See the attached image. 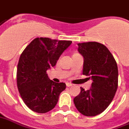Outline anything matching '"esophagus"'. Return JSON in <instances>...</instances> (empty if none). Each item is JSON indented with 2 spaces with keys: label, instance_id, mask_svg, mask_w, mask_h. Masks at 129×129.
Returning <instances> with one entry per match:
<instances>
[{
  "label": "esophagus",
  "instance_id": "obj_1",
  "mask_svg": "<svg viewBox=\"0 0 129 129\" xmlns=\"http://www.w3.org/2000/svg\"><path fill=\"white\" fill-rule=\"evenodd\" d=\"M66 85H67V86H68V87H69V86H71L73 84H71V83H69V82H67L66 83Z\"/></svg>",
  "mask_w": 129,
  "mask_h": 129
}]
</instances>
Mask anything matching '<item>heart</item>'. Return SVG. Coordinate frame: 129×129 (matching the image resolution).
<instances>
[{
  "instance_id": "1",
  "label": "heart",
  "mask_w": 129,
  "mask_h": 129,
  "mask_svg": "<svg viewBox=\"0 0 129 129\" xmlns=\"http://www.w3.org/2000/svg\"><path fill=\"white\" fill-rule=\"evenodd\" d=\"M75 54H76V53H75Z\"/></svg>"
}]
</instances>
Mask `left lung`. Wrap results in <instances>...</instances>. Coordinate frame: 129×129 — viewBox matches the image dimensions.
Segmentation results:
<instances>
[{
  "mask_svg": "<svg viewBox=\"0 0 129 129\" xmlns=\"http://www.w3.org/2000/svg\"><path fill=\"white\" fill-rule=\"evenodd\" d=\"M78 51L84 57L83 75L93 80L91 88L74 99L79 112L85 116L100 114L112 102L118 85L116 61L106 46L97 42L78 43Z\"/></svg>",
  "mask_w": 129,
  "mask_h": 129,
  "instance_id": "1",
  "label": "left lung"
}]
</instances>
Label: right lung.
Returning a JSON list of instances; mask_svg holds the SVG:
<instances>
[{"label":"right lung","mask_w":129,"mask_h":129,"mask_svg":"<svg viewBox=\"0 0 129 129\" xmlns=\"http://www.w3.org/2000/svg\"><path fill=\"white\" fill-rule=\"evenodd\" d=\"M71 43L36 38L21 53L17 67V86L23 102L33 111L45 113L53 109L66 89L65 83L51 80L47 71L55 65Z\"/></svg>","instance_id":"add662e5"}]
</instances>
